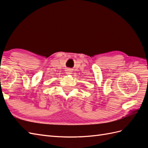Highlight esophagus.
I'll use <instances>...</instances> for the list:
<instances>
[{
    "instance_id": "1",
    "label": "esophagus",
    "mask_w": 148,
    "mask_h": 148,
    "mask_svg": "<svg viewBox=\"0 0 148 148\" xmlns=\"http://www.w3.org/2000/svg\"><path fill=\"white\" fill-rule=\"evenodd\" d=\"M70 72H71L70 70H67V71H66V73H67V74H70Z\"/></svg>"
}]
</instances>
